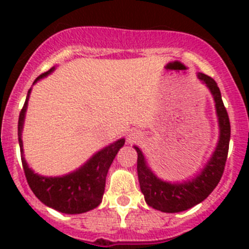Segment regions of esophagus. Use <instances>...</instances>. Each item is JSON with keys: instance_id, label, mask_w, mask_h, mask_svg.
I'll return each instance as SVG.
<instances>
[{"instance_id": "1", "label": "esophagus", "mask_w": 249, "mask_h": 249, "mask_svg": "<svg viewBox=\"0 0 249 249\" xmlns=\"http://www.w3.org/2000/svg\"><path fill=\"white\" fill-rule=\"evenodd\" d=\"M140 133L138 132H131L128 136V142L129 143H132V142H136L137 140H140Z\"/></svg>"}]
</instances>
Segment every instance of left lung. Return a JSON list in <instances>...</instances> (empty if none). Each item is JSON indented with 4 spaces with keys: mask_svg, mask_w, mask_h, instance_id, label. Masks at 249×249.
I'll return each mask as SVG.
<instances>
[{
    "mask_svg": "<svg viewBox=\"0 0 249 249\" xmlns=\"http://www.w3.org/2000/svg\"><path fill=\"white\" fill-rule=\"evenodd\" d=\"M199 80L206 85L212 94L215 106V113L218 118L219 138L212 156L202 168L199 175L190 181L182 183H171L158 178L149 168L143 152L137 146V173L141 191L144 196V201L149 207L166 213H177L190 210L196 204L201 203L208 197L218 184L223 175L228 147L231 138V124L228 113L222 101L221 91L213 78L204 73H198Z\"/></svg>",
    "mask_w": 249,
    "mask_h": 249,
    "instance_id": "left-lung-1",
    "label": "left lung"
}]
</instances>
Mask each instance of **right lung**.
Masks as SVG:
<instances>
[{
  "instance_id": "obj_1",
  "label": "right lung",
  "mask_w": 249,
  "mask_h": 249,
  "mask_svg": "<svg viewBox=\"0 0 249 249\" xmlns=\"http://www.w3.org/2000/svg\"><path fill=\"white\" fill-rule=\"evenodd\" d=\"M53 71L54 67H52L47 72L37 77L34 85L37 81L48 76ZM30 93L31 89H28L26 102L22 107V111L19 112L18 117V143L22 155V166H23L28 186L43 204L61 213L80 214V213L93 210L100 206V203L102 202L106 177H107V173H108V169L114 157L121 147H123L124 144V138H120L109 146L98 151L97 153H94L83 166L68 175L58 176V177L39 176L38 173H35L28 167L27 162L23 157L22 129H23Z\"/></svg>"
}]
</instances>
